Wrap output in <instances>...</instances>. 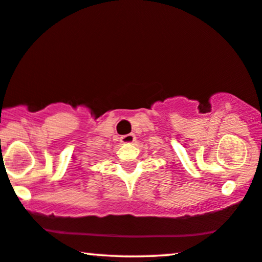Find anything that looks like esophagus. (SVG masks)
Listing matches in <instances>:
<instances>
[{"mask_svg":"<svg viewBox=\"0 0 262 262\" xmlns=\"http://www.w3.org/2000/svg\"><path fill=\"white\" fill-rule=\"evenodd\" d=\"M120 141H121V143H124V144H132V143L136 141V136L134 134L125 135L120 138Z\"/></svg>","mask_w":262,"mask_h":262,"instance_id":"34e87169","label":"esophagus"}]
</instances>
